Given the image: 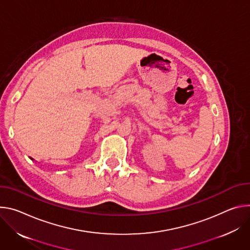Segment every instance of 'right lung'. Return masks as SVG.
<instances>
[{
    "label": "right lung",
    "instance_id": "1",
    "mask_svg": "<svg viewBox=\"0 0 250 250\" xmlns=\"http://www.w3.org/2000/svg\"><path fill=\"white\" fill-rule=\"evenodd\" d=\"M31 159H32V158H31ZM32 160H34V159H32Z\"/></svg>",
    "mask_w": 250,
    "mask_h": 250
}]
</instances>
